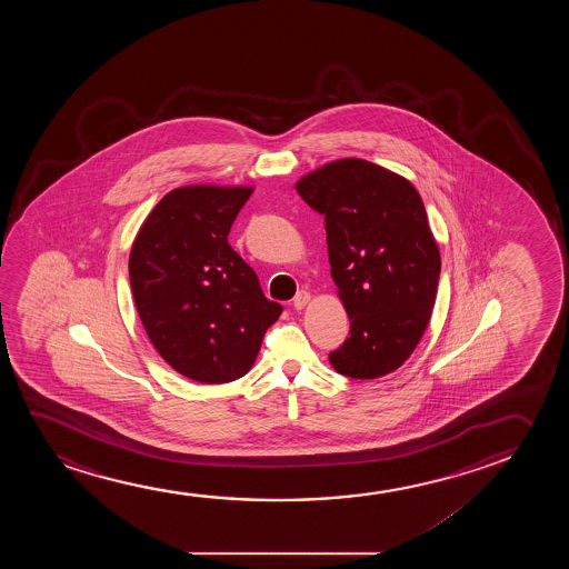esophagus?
<instances>
[{
    "label": "esophagus",
    "mask_w": 569,
    "mask_h": 569,
    "mask_svg": "<svg viewBox=\"0 0 569 569\" xmlns=\"http://www.w3.org/2000/svg\"><path fill=\"white\" fill-rule=\"evenodd\" d=\"M311 301V293H307V291H299L296 297H293V307L296 309H305V305Z\"/></svg>",
    "instance_id": "esophagus-1"
}]
</instances>
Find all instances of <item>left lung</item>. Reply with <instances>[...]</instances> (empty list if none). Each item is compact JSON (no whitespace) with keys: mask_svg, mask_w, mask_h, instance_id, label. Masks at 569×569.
Listing matches in <instances>:
<instances>
[{"mask_svg":"<svg viewBox=\"0 0 569 569\" xmlns=\"http://www.w3.org/2000/svg\"><path fill=\"white\" fill-rule=\"evenodd\" d=\"M296 188L325 216L330 273L350 317V338L330 363L351 379L397 371L428 328L441 272L418 190L353 157L322 164Z\"/></svg>","mask_w":569,"mask_h":569,"instance_id":"1","label":"left lung"}]
</instances>
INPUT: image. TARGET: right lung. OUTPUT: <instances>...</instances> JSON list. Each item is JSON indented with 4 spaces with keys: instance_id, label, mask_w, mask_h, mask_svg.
Instances as JSON below:
<instances>
[{
    "instance_id": "add662e5",
    "label": "right lung",
    "mask_w": 569,
    "mask_h": 569,
    "mask_svg": "<svg viewBox=\"0 0 569 569\" xmlns=\"http://www.w3.org/2000/svg\"><path fill=\"white\" fill-rule=\"evenodd\" d=\"M250 187L192 184L151 210L130 252V286L159 356L192 381L219 385L249 373L281 305L227 234Z\"/></svg>"
}]
</instances>
